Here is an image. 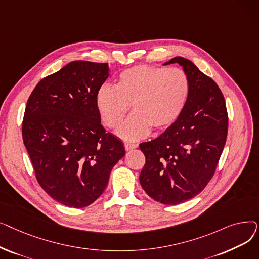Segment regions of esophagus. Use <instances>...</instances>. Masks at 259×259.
Here are the masks:
<instances>
[{
	"label": "esophagus",
	"mask_w": 259,
	"mask_h": 259,
	"mask_svg": "<svg viewBox=\"0 0 259 259\" xmlns=\"http://www.w3.org/2000/svg\"><path fill=\"white\" fill-rule=\"evenodd\" d=\"M139 145L138 144H134V143H125V149L127 151H130L132 150V149H135L138 148Z\"/></svg>",
	"instance_id": "34e87169"
}]
</instances>
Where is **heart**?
I'll return each mask as SVG.
<instances>
[{
  "label": "heart",
  "mask_w": 259,
  "mask_h": 259,
  "mask_svg": "<svg viewBox=\"0 0 259 259\" xmlns=\"http://www.w3.org/2000/svg\"><path fill=\"white\" fill-rule=\"evenodd\" d=\"M189 93V77L180 68L139 65L120 72L115 86H101L95 102L109 128L118 126L132 106L134 112L117 130L120 138L132 141L146 137L151 128L159 131L172 126Z\"/></svg>",
  "instance_id": "1"
}]
</instances>
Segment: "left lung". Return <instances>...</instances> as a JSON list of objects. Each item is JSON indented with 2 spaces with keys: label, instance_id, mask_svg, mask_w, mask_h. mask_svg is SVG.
I'll list each match as a JSON object with an SVG mask.
<instances>
[{
  "label": "left lung",
  "instance_id": "1",
  "mask_svg": "<svg viewBox=\"0 0 259 259\" xmlns=\"http://www.w3.org/2000/svg\"><path fill=\"white\" fill-rule=\"evenodd\" d=\"M189 77V98L180 118L153 141L142 143L146 156L140 183L165 205H178L199 194L219 164L228 133L224 95L215 81L187 59L175 57Z\"/></svg>",
  "mask_w": 259,
  "mask_h": 259
}]
</instances>
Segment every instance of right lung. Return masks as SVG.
Instances as JSON below:
<instances>
[{
	"mask_svg": "<svg viewBox=\"0 0 259 259\" xmlns=\"http://www.w3.org/2000/svg\"><path fill=\"white\" fill-rule=\"evenodd\" d=\"M108 76L107 63L74 61L44 77L27 101L22 134L36 180L68 207L97 200L125 155L122 143L101 125L95 102Z\"/></svg>",
	"mask_w": 259,
	"mask_h": 259,
	"instance_id": "right-lung-1",
	"label": "right lung"
}]
</instances>
